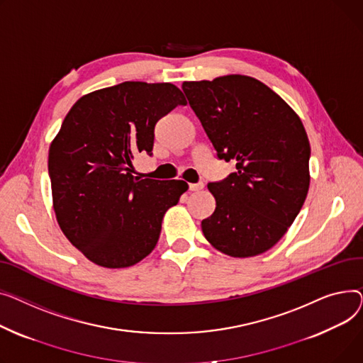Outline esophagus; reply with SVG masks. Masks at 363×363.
I'll list each match as a JSON object with an SVG mask.
<instances>
[{"mask_svg":"<svg viewBox=\"0 0 363 363\" xmlns=\"http://www.w3.org/2000/svg\"><path fill=\"white\" fill-rule=\"evenodd\" d=\"M201 189H203V183H190L189 184V190L190 191H198Z\"/></svg>","mask_w":363,"mask_h":363,"instance_id":"esophagus-1","label":"esophagus"}]
</instances>
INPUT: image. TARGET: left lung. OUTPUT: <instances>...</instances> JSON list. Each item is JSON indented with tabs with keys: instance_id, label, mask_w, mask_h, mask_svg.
<instances>
[{
	"instance_id": "8db88e82",
	"label": "left lung",
	"mask_w": 363,
	"mask_h": 363,
	"mask_svg": "<svg viewBox=\"0 0 363 363\" xmlns=\"http://www.w3.org/2000/svg\"><path fill=\"white\" fill-rule=\"evenodd\" d=\"M182 88L217 157L236 161V172L208 183L217 206L201 224L203 236L228 257H257L284 236L308 195L311 145L302 120L249 76L183 82Z\"/></svg>"
}]
</instances>
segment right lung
I'll return each mask as SVG.
<instances>
[{
	"mask_svg": "<svg viewBox=\"0 0 363 363\" xmlns=\"http://www.w3.org/2000/svg\"><path fill=\"white\" fill-rule=\"evenodd\" d=\"M173 83L123 82L83 95L48 154L52 206L73 246L99 267L125 268L154 250L183 180L139 179L138 154L152 155L157 121L186 105Z\"/></svg>",
	"mask_w": 363,
	"mask_h": 363,
	"instance_id": "right-lung-1",
	"label": "right lung"
}]
</instances>
